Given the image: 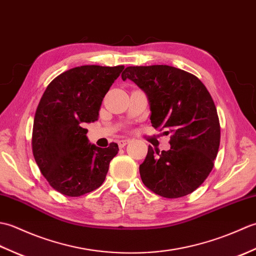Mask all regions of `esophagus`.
<instances>
[{"label": "esophagus", "instance_id": "1", "mask_svg": "<svg viewBox=\"0 0 256 256\" xmlns=\"http://www.w3.org/2000/svg\"><path fill=\"white\" fill-rule=\"evenodd\" d=\"M128 142H130V140H118V148H124V146H125V145H126V144H128Z\"/></svg>", "mask_w": 256, "mask_h": 256}]
</instances>
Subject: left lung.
Returning <instances> with one entry per match:
<instances>
[{
	"mask_svg": "<svg viewBox=\"0 0 256 256\" xmlns=\"http://www.w3.org/2000/svg\"><path fill=\"white\" fill-rule=\"evenodd\" d=\"M122 79L148 94L153 128L172 134L170 150L148 146L140 165L143 184L165 198L192 194L209 176L220 145V122L209 91L192 74L167 64L128 67Z\"/></svg>",
	"mask_w": 256,
	"mask_h": 256,
	"instance_id": "1",
	"label": "left lung"
}]
</instances>
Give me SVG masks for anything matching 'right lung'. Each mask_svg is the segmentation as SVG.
<instances>
[{
	"mask_svg": "<svg viewBox=\"0 0 256 256\" xmlns=\"http://www.w3.org/2000/svg\"><path fill=\"white\" fill-rule=\"evenodd\" d=\"M124 66H80L48 84L37 106L32 126L34 158L50 186L79 197L99 188L118 146L101 148L88 143L86 123L99 118L103 98Z\"/></svg>",
	"mask_w": 256,
	"mask_h": 256,
	"instance_id": "1",
	"label": "right lung"
}]
</instances>
